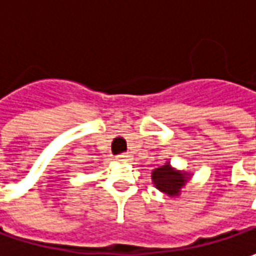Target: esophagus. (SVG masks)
<instances>
[{
  "mask_svg": "<svg viewBox=\"0 0 256 256\" xmlns=\"http://www.w3.org/2000/svg\"><path fill=\"white\" fill-rule=\"evenodd\" d=\"M131 160H132V155L128 152L120 154V155L116 156V161H121V162H128V161H131Z\"/></svg>",
  "mask_w": 256,
  "mask_h": 256,
  "instance_id": "1",
  "label": "esophagus"
}]
</instances>
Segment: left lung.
Returning a JSON list of instances; mask_svg holds the SVG:
<instances>
[{"mask_svg": "<svg viewBox=\"0 0 256 256\" xmlns=\"http://www.w3.org/2000/svg\"><path fill=\"white\" fill-rule=\"evenodd\" d=\"M152 182L155 188L160 191L170 195V196H176L180 195L181 190L185 186L186 181L190 180V174L174 170L170 162H166L162 166L156 168L152 171Z\"/></svg>", "mask_w": 256, "mask_h": 256, "instance_id": "left-lung-1", "label": "left lung"}]
</instances>
